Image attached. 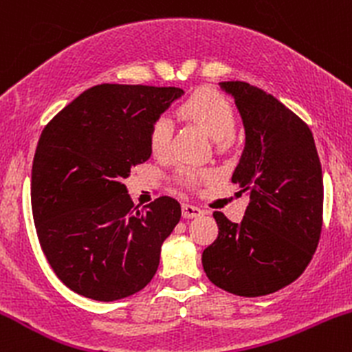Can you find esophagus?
I'll list each match as a JSON object with an SVG mask.
<instances>
[{
    "label": "esophagus",
    "instance_id": "1",
    "mask_svg": "<svg viewBox=\"0 0 352 352\" xmlns=\"http://www.w3.org/2000/svg\"><path fill=\"white\" fill-rule=\"evenodd\" d=\"M201 213H204V210H201L200 207H195V205H190V204L182 205V215H184V218L200 217Z\"/></svg>",
    "mask_w": 352,
    "mask_h": 352
}]
</instances>
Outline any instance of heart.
<instances>
[{
    "instance_id": "b5f03b06",
    "label": "heart",
    "mask_w": 352,
    "mask_h": 352,
    "mask_svg": "<svg viewBox=\"0 0 352 352\" xmlns=\"http://www.w3.org/2000/svg\"><path fill=\"white\" fill-rule=\"evenodd\" d=\"M182 114L193 122L200 124L205 132L217 142H227L236 132V117L233 107L223 96L212 89H200L193 92L180 106ZM172 120L168 117H159L152 124L148 144L153 155H167L172 142ZM180 179L187 185L210 184L215 180V173L197 167H182Z\"/></svg>"
}]
</instances>
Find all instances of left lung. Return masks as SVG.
Instances as JSON below:
<instances>
[{
    "mask_svg": "<svg viewBox=\"0 0 352 352\" xmlns=\"http://www.w3.org/2000/svg\"><path fill=\"white\" fill-rule=\"evenodd\" d=\"M245 125V151L232 175L250 197L233 223L213 212L218 236L201 254L208 280L225 292L256 298L301 276L322 227V170L313 132L285 104L243 80L220 82Z\"/></svg>",
    "mask_w": 352,
    "mask_h": 352,
    "instance_id": "left-lung-1",
    "label": "left lung"
}]
</instances>
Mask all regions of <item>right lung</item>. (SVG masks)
<instances>
[{
	"label": "right lung",
	"mask_w": 352,
	"mask_h": 352,
	"mask_svg": "<svg viewBox=\"0 0 352 352\" xmlns=\"http://www.w3.org/2000/svg\"><path fill=\"white\" fill-rule=\"evenodd\" d=\"M184 91L100 84L44 127L31 172L39 243L67 288L116 301L151 283L182 207L159 197L142 210L122 184L151 157L152 124Z\"/></svg>",
	"instance_id": "right-lung-1"
}]
</instances>
